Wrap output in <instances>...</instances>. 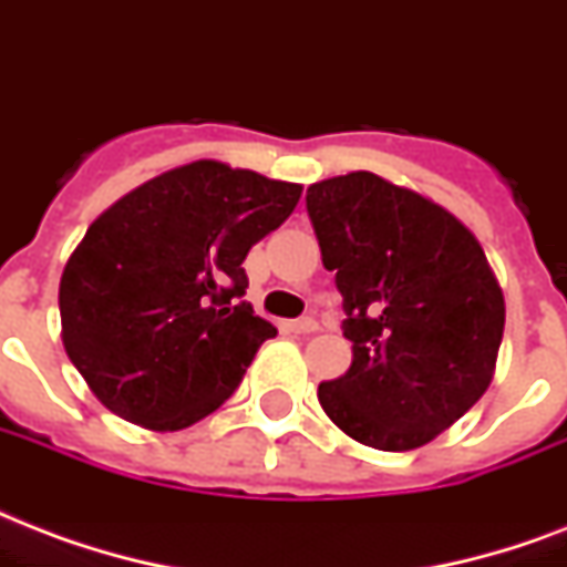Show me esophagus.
I'll return each instance as SVG.
<instances>
[{"label": "esophagus", "mask_w": 567, "mask_h": 567, "mask_svg": "<svg viewBox=\"0 0 567 567\" xmlns=\"http://www.w3.org/2000/svg\"><path fill=\"white\" fill-rule=\"evenodd\" d=\"M292 333H316L319 331V322L316 319H296V322L287 324Z\"/></svg>", "instance_id": "obj_1"}]
</instances>
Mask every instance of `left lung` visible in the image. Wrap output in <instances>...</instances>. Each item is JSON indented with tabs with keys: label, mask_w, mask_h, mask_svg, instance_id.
<instances>
[{
	"label": "left lung",
	"mask_w": 567,
	"mask_h": 567,
	"mask_svg": "<svg viewBox=\"0 0 567 567\" xmlns=\"http://www.w3.org/2000/svg\"><path fill=\"white\" fill-rule=\"evenodd\" d=\"M307 213L352 340V367L319 384V405L372 450L434 441L497 370L506 298L480 239L432 197L372 171L313 183Z\"/></svg>",
	"instance_id": "8db88e82"
}]
</instances>
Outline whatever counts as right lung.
I'll use <instances>...</instances> for the list:
<instances>
[{"mask_svg":"<svg viewBox=\"0 0 567 567\" xmlns=\"http://www.w3.org/2000/svg\"><path fill=\"white\" fill-rule=\"evenodd\" d=\"M301 186L197 159L100 213L61 271V343L112 414L188 429L239 388L278 328L254 316L243 262Z\"/></svg>","mask_w":567,"mask_h":567,"instance_id":"1","label":"right lung"}]
</instances>
